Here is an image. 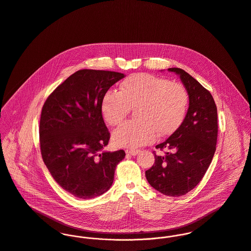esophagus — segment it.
<instances>
[{
	"label": "esophagus",
	"mask_w": 251,
	"mask_h": 251,
	"mask_svg": "<svg viewBox=\"0 0 251 251\" xmlns=\"http://www.w3.org/2000/svg\"><path fill=\"white\" fill-rule=\"evenodd\" d=\"M139 153V150H137V149H127V150H126V154L131 155V156H136V155H138Z\"/></svg>",
	"instance_id": "1"
}]
</instances>
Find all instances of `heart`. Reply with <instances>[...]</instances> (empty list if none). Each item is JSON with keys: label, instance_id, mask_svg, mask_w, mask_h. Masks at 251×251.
<instances>
[{"label": "heart", "instance_id": "1", "mask_svg": "<svg viewBox=\"0 0 251 251\" xmlns=\"http://www.w3.org/2000/svg\"><path fill=\"white\" fill-rule=\"evenodd\" d=\"M189 105V95L180 84L150 74L139 73L126 78L119 91L110 89L101 101L105 121L120 124L136 107L138 117L114 130L112 141L118 147H139L152 142L157 133L168 136L182 124Z\"/></svg>", "mask_w": 251, "mask_h": 251}]
</instances>
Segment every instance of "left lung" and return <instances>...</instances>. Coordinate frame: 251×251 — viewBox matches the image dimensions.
I'll use <instances>...</instances> for the list:
<instances>
[{
    "label": "left lung",
    "instance_id": "1",
    "mask_svg": "<svg viewBox=\"0 0 251 251\" xmlns=\"http://www.w3.org/2000/svg\"><path fill=\"white\" fill-rule=\"evenodd\" d=\"M177 74L187 89L189 109L180 127L156 148L155 165L145 171L148 183L168 196H181L195 189L210 166L218 139V112L212 94L181 68H168Z\"/></svg>",
    "mask_w": 251,
    "mask_h": 251
}]
</instances>
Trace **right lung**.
<instances>
[{"label": "right lung", "mask_w": 251, "mask_h": 251, "mask_svg": "<svg viewBox=\"0 0 251 251\" xmlns=\"http://www.w3.org/2000/svg\"><path fill=\"white\" fill-rule=\"evenodd\" d=\"M124 77L113 71L79 70L43 105L39 123L43 162L56 183L78 198L106 193L125 157L123 150L103 151L110 133L101 112L105 92Z\"/></svg>", "instance_id": "add662e5"}]
</instances>
